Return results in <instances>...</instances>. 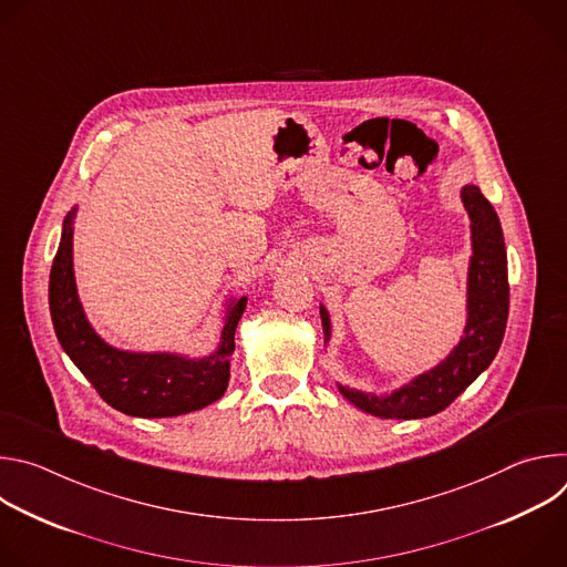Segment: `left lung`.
Here are the masks:
<instances>
[{"label": "left lung", "mask_w": 567, "mask_h": 567, "mask_svg": "<svg viewBox=\"0 0 567 567\" xmlns=\"http://www.w3.org/2000/svg\"><path fill=\"white\" fill-rule=\"evenodd\" d=\"M471 217L473 258L468 267V322L457 348L431 372L420 374L385 396L339 385L357 409L385 420H422L437 415L484 372L498 354L509 313L507 254L501 219L477 186L462 188ZM322 332L330 339V316L320 307Z\"/></svg>", "instance_id": "obj_1"}]
</instances>
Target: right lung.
I'll use <instances>...</instances> for the list:
<instances>
[{
	"label": "right lung",
	"instance_id": "1",
	"mask_svg": "<svg viewBox=\"0 0 567 567\" xmlns=\"http://www.w3.org/2000/svg\"><path fill=\"white\" fill-rule=\"evenodd\" d=\"M73 213L66 215L49 276V307L55 337L112 409L132 417H175L217 401L230 377L235 328L245 313L241 296L226 313L219 350L193 361L175 354H132L103 343L80 307L73 280Z\"/></svg>",
	"mask_w": 567,
	"mask_h": 567
}]
</instances>
